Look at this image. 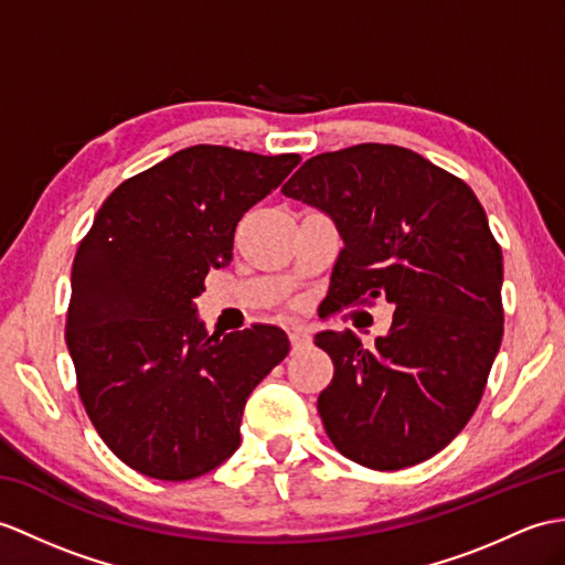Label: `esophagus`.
I'll use <instances>...</instances> for the list:
<instances>
[{
  "mask_svg": "<svg viewBox=\"0 0 565 565\" xmlns=\"http://www.w3.org/2000/svg\"><path fill=\"white\" fill-rule=\"evenodd\" d=\"M288 339H291V351L294 353L303 351L312 344V337L308 332V327H303V324H294L291 330H288Z\"/></svg>",
  "mask_w": 565,
  "mask_h": 565,
  "instance_id": "34e87169",
  "label": "esophagus"
}]
</instances>
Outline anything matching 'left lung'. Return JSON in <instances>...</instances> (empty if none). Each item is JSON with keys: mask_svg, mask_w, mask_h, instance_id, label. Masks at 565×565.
Returning a JSON list of instances; mask_svg holds the SVG:
<instances>
[{"mask_svg": "<svg viewBox=\"0 0 565 565\" xmlns=\"http://www.w3.org/2000/svg\"><path fill=\"white\" fill-rule=\"evenodd\" d=\"M281 192L344 241L327 306H395L371 351L351 330L315 337L334 361L318 397L327 436L380 471L428 460L467 426L501 349L503 253L487 212L467 182L392 143L312 156Z\"/></svg>", "mask_w": 565, "mask_h": 565, "instance_id": "8db88e82", "label": "left lung"}]
</instances>
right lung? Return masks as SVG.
<instances>
[{
    "label": "right lung",
    "instance_id": "add662e5",
    "mask_svg": "<svg viewBox=\"0 0 565 565\" xmlns=\"http://www.w3.org/2000/svg\"><path fill=\"white\" fill-rule=\"evenodd\" d=\"M298 153L182 149L103 202L72 265L67 347L103 443L161 481H188L238 450L250 392L288 353L274 324L209 334L194 298L233 259L235 226Z\"/></svg>",
    "mask_w": 565,
    "mask_h": 565
}]
</instances>
